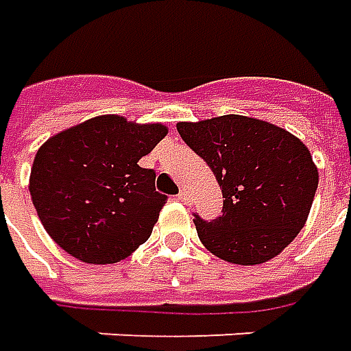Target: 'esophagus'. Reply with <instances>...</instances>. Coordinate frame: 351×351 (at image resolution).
<instances>
[{"label": "esophagus", "mask_w": 351, "mask_h": 351, "mask_svg": "<svg viewBox=\"0 0 351 351\" xmlns=\"http://www.w3.org/2000/svg\"><path fill=\"white\" fill-rule=\"evenodd\" d=\"M178 199L184 201V203H188V199H190V195H188V192H186V190H180V193H178Z\"/></svg>", "instance_id": "34e87169"}]
</instances>
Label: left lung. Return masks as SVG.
Wrapping results in <instances>:
<instances>
[{
	"label": "left lung",
	"instance_id": "8db88e82",
	"mask_svg": "<svg viewBox=\"0 0 351 351\" xmlns=\"http://www.w3.org/2000/svg\"><path fill=\"white\" fill-rule=\"evenodd\" d=\"M178 134L207 161L222 188V215H193L201 243L232 264L278 256L302 230L317 190L310 150L276 125L245 116L178 123Z\"/></svg>",
	"mask_w": 351,
	"mask_h": 351
}]
</instances>
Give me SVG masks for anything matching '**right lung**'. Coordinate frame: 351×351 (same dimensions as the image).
Returning a JSON list of instances; mask_svg holds the SVG:
<instances>
[{"instance_id":"1","label":"right lung","mask_w":351,"mask_h":351,"mask_svg":"<svg viewBox=\"0 0 351 351\" xmlns=\"http://www.w3.org/2000/svg\"><path fill=\"white\" fill-rule=\"evenodd\" d=\"M167 127L99 116L51 136L36 154L30 195L47 234L87 264L127 258L152 234L167 195L142 169Z\"/></svg>"}]
</instances>
